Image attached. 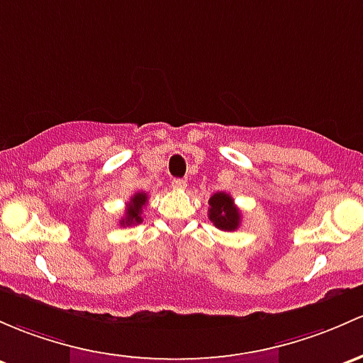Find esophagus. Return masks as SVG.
I'll return each instance as SVG.
<instances>
[{
    "instance_id": "1",
    "label": "esophagus",
    "mask_w": 363,
    "mask_h": 363,
    "mask_svg": "<svg viewBox=\"0 0 363 363\" xmlns=\"http://www.w3.org/2000/svg\"><path fill=\"white\" fill-rule=\"evenodd\" d=\"M172 186H174L175 189H184L186 186H188V181H186V179H174V181H172Z\"/></svg>"
}]
</instances>
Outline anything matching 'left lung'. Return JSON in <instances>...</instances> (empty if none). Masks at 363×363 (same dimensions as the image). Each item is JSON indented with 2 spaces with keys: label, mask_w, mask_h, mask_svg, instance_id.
I'll list each match as a JSON object with an SVG mask.
<instances>
[{
  "label": "left lung",
  "mask_w": 363,
  "mask_h": 363,
  "mask_svg": "<svg viewBox=\"0 0 363 363\" xmlns=\"http://www.w3.org/2000/svg\"><path fill=\"white\" fill-rule=\"evenodd\" d=\"M208 219L212 220L217 230L223 231H235L238 230L242 213L235 205L233 198L228 193H216L208 200Z\"/></svg>",
  "instance_id": "obj_1"
}]
</instances>
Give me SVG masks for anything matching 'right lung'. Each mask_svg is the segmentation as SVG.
Segmentation results:
<instances>
[{"instance_id":"1","label":"right lung","mask_w":363,"mask_h":363,"mask_svg":"<svg viewBox=\"0 0 363 363\" xmlns=\"http://www.w3.org/2000/svg\"><path fill=\"white\" fill-rule=\"evenodd\" d=\"M146 203H147V193L139 191L133 194L130 201L127 203V208H125L123 219L120 220L121 226H132V224L143 223V208L146 207Z\"/></svg>"}]
</instances>
